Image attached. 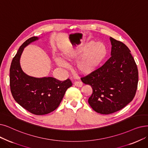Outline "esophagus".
<instances>
[{
	"mask_svg": "<svg viewBox=\"0 0 148 148\" xmlns=\"http://www.w3.org/2000/svg\"><path fill=\"white\" fill-rule=\"evenodd\" d=\"M74 85L78 87H82L83 86V83L80 81H76L74 82Z\"/></svg>",
	"mask_w": 148,
	"mask_h": 148,
	"instance_id": "obj_1",
	"label": "esophagus"
}]
</instances>
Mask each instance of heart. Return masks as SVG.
<instances>
[{"mask_svg": "<svg viewBox=\"0 0 148 148\" xmlns=\"http://www.w3.org/2000/svg\"><path fill=\"white\" fill-rule=\"evenodd\" d=\"M89 46L91 47L86 51V48ZM106 52V48L103 43L101 42L94 43L93 42H90L86 45L72 49L70 53L64 55V58L68 61H74L78 59L82 55L77 64V68L80 72L88 73L92 71L99 65L103 59ZM54 60L59 66L67 67L66 63L62 59L56 57Z\"/></svg>", "mask_w": 148, "mask_h": 148, "instance_id": "obj_1", "label": "heart"}]
</instances>
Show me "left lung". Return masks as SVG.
Masks as SVG:
<instances>
[{"mask_svg": "<svg viewBox=\"0 0 148 148\" xmlns=\"http://www.w3.org/2000/svg\"><path fill=\"white\" fill-rule=\"evenodd\" d=\"M111 56L102 66L82 81L91 85L92 94L88 99L95 112L110 114L120 111L133 100L138 81V69L130 49L110 37Z\"/></svg>", "mask_w": 148, "mask_h": 148, "instance_id": "8db88e82", "label": "left lung"}]
</instances>
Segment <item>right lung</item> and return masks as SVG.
Segmentation results:
<instances>
[{
	"instance_id": "right-lung-1",
	"label": "right lung",
	"mask_w": 148,
	"mask_h": 148,
	"mask_svg": "<svg viewBox=\"0 0 148 148\" xmlns=\"http://www.w3.org/2000/svg\"><path fill=\"white\" fill-rule=\"evenodd\" d=\"M38 39L32 37L19 48L10 69V85L12 97L17 103L35 115H45L54 111L60 103L67 89L73 85L69 79L60 81L55 78H36L25 74L20 65L24 48Z\"/></svg>"
}]
</instances>
